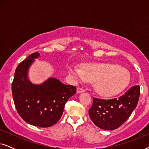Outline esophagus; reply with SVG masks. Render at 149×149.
Here are the masks:
<instances>
[{
    "mask_svg": "<svg viewBox=\"0 0 149 149\" xmlns=\"http://www.w3.org/2000/svg\"><path fill=\"white\" fill-rule=\"evenodd\" d=\"M85 90L82 88H81V87H78V88L77 89V93H83L84 92Z\"/></svg>",
    "mask_w": 149,
    "mask_h": 149,
    "instance_id": "obj_1",
    "label": "esophagus"
}]
</instances>
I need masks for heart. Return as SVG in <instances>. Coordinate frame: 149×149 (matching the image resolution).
<instances>
[{
  "instance_id": "heart-1",
  "label": "heart",
  "mask_w": 149,
  "mask_h": 149,
  "mask_svg": "<svg viewBox=\"0 0 149 149\" xmlns=\"http://www.w3.org/2000/svg\"><path fill=\"white\" fill-rule=\"evenodd\" d=\"M68 72L77 81L93 83L96 92L104 96L117 94L131 81L129 70L110 63H87L83 65V70L71 65Z\"/></svg>"
}]
</instances>
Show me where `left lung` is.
<instances>
[{"mask_svg": "<svg viewBox=\"0 0 149 149\" xmlns=\"http://www.w3.org/2000/svg\"><path fill=\"white\" fill-rule=\"evenodd\" d=\"M140 86L136 85L117 98L102 100L93 97L89 110L91 121L97 127L105 130H113L127 121L138 104Z\"/></svg>", "mask_w": 149, "mask_h": 149, "instance_id": "8db88e82", "label": "left lung"}]
</instances>
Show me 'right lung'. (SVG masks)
I'll return each instance as SVG.
<instances>
[{"label": "right lung", "instance_id": "1", "mask_svg": "<svg viewBox=\"0 0 149 149\" xmlns=\"http://www.w3.org/2000/svg\"><path fill=\"white\" fill-rule=\"evenodd\" d=\"M38 52L30 54L18 65L12 83L15 108L26 123L40 127L54 125L62 117L65 104L76 93V87L50 77L41 84L28 79V70Z\"/></svg>", "mask_w": 149, "mask_h": 149}]
</instances>
